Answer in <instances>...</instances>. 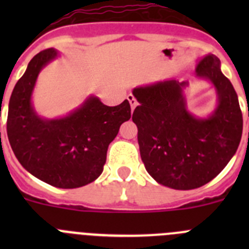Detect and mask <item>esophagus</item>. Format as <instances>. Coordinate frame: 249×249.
Listing matches in <instances>:
<instances>
[{
  "mask_svg": "<svg viewBox=\"0 0 249 249\" xmlns=\"http://www.w3.org/2000/svg\"><path fill=\"white\" fill-rule=\"evenodd\" d=\"M128 101H129V105H131V109L133 111V109L136 108V106H137V100H136V97L133 96V94H128Z\"/></svg>",
  "mask_w": 249,
  "mask_h": 249,
  "instance_id": "1",
  "label": "esophagus"
}]
</instances>
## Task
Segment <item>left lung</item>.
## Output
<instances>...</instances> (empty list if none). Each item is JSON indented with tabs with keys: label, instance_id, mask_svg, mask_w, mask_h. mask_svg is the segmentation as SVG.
I'll use <instances>...</instances> for the list:
<instances>
[{
	"label": "left lung",
	"instance_id": "left-lung-1",
	"mask_svg": "<svg viewBox=\"0 0 249 249\" xmlns=\"http://www.w3.org/2000/svg\"><path fill=\"white\" fill-rule=\"evenodd\" d=\"M214 86L218 105L207 118L187 111L188 82L160 81L133 89L137 106L132 121L138 128L141 158L147 172L173 190H195L212 181L236 153L243 129L241 107L221 61L207 54L196 68Z\"/></svg>",
	"mask_w": 249,
	"mask_h": 249
}]
</instances>
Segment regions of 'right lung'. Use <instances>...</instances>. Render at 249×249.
Masks as SVG:
<instances>
[{
  "mask_svg": "<svg viewBox=\"0 0 249 249\" xmlns=\"http://www.w3.org/2000/svg\"><path fill=\"white\" fill-rule=\"evenodd\" d=\"M57 57L53 48L31 59L8 103L7 136L19 163L41 181L58 188H78L97 179L109 143L131 118L127 100L109 107L91 96L62 118L46 120L31 102L39 71Z\"/></svg>",
  "mask_w": 249,
  "mask_h": 249,
  "instance_id": "1",
  "label": "right lung"
}]
</instances>
